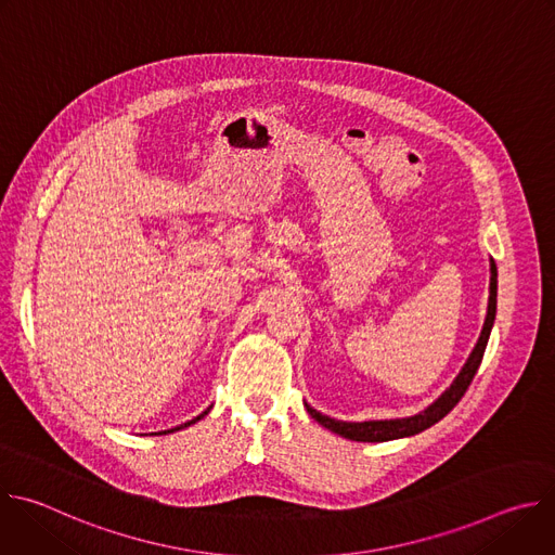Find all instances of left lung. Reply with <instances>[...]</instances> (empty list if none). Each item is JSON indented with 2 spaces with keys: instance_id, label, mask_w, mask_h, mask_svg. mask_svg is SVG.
<instances>
[{
  "instance_id": "8db88e82",
  "label": "left lung",
  "mask_w": 555,
  "mask_h": 555,
  "mask_svg": "<svg viewBox=\"0 0 555 555\" xmlns=\"http://www.w3.org/2000/svg\"><path fill=\"white\" fill-rule=\"evenodd\" d=\"M496 263L490 261V300H488V315H486V323L481 330V336L477 340V347L472 349L467 362L463 364V369L459 371V375L454 377V382L450 384V388H446L441 392V398L435 400L426 411L413 415V417H404V420H379V422H340V420H332L323 413H319L315 409H311L309 404H305L307 413L319 422L321 426H325L327 430L351 439V441H390V439H402V437H411L417 435L430 426H435L439 420H443L456 404L459 400L465 395L469 382L477 375L488 340H490V332L496 319Z\"/></svg>"
}]
</instances>
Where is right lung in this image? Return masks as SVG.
Listing matches in <instances>:
<instances>
[{"label": "right lung", "instance_id": "1", "mask_svg": "<svg viewBox=\"0 0 555 555\" xmlns=\"http://www.w3.org/2000/svg\"><path fill=\"white\" fill-rule=\"evenodd\" d=\"M206 413H208V411H204V413H202V415H197V417H195V420H191V422H186V424H182V426H178V428H171V430H165V435H167V433H173V430H180V428H186V426H191V424H195V422H199V420H202V417H204V415H206Z\"/></svg>", "mask_w": 555, "mask_h": 555}]
</instances>
